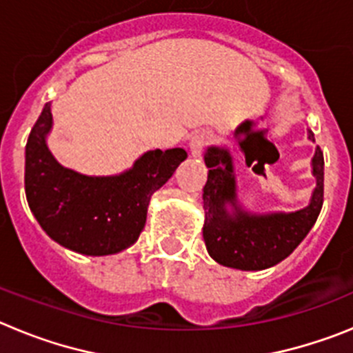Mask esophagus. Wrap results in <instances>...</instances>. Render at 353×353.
Listing matches in <instances>:
<instances>
[{
    "instance_id": "esophagus-1",
    "label": "esophagus",
    "mask_w": 353,
    "mask_h": 353,
    "mask_svg": "<svg viewBox=\"0 0 353 353\" xmlns=\"http://www.w3.org/2000/svg\"><path fill=\"white\" fill-rule=\"evenodd\" d=\"M210 141H212V134L208 132V130H198V132L192 134L191 141H189V150H191L192 157L201 155V152L210 145Z\"/></svg>"
}]
</instances>
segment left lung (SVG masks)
I'll return each instance as SVG.
<instances>
[{
	"label": "left lung",
	"mask_w": 353,
	"mask_h": 353,
	"mask_svg": "<svg viewBox=\"0 0 353 353\" xmlns=\"http://www.w3.org/2000/svg\"><path fill=\"white\" fill-rule=\"evenodd\" d=\"M313 139V134H310ZM208 168L203 187L205 226L203 240L207 251L217 263L240 270H263L290 256L316 223L323 205V154L314 152L313 173L316 189L311 203L292 214L251 215L236 203L235 174L230 152L210 146L205 154ZM234 214L225 212V203Z\"/></svg>",
	"instance_id": "left-lung-1"
}]
</instances>
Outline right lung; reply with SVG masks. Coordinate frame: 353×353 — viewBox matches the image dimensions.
<instances>
[{
    "label": "right lung",
    "mask_w": 353,
    "mask_h": 353,
    "mask_svg": "<svg viewBox=\"0 0 353 353\" xmlns=\"http://www.w3.org/2000/svg\"><path fill=\"white\" fill-rule=\"evenodd\" d=\"M51 125L48 102L28 138L24 170L28 205L42 230L63 248L88 256L130 248L145 228L150 198L185 161L187 152L152 150L125 173L86 176L52 157L46 145Z\"/></svg>",
    "instance_id": "right-lung-1"
}]
</instances>
